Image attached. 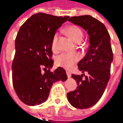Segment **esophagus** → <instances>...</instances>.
I'll return each mask as SVG.
<instances>
[{
  "mask_svg": "<svg viewBox=\"0 0 123 123\" xmlns=\"http://www.w3.org/2000/svg\"><path fill=\"white\" fill-rule=\"evenodd\" d=\"M66 75H67L68 77H71V72H69V71H66Z\"/></svg>",
  "mask_w": 123,
  "mask_h": 123,
  "instance_id": "obj_1",
  "label": "esophagus"
}]
</instances>
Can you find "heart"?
<instances>
[{
  "mask_svg": "<svg viewBox=\"0 0 123 123\" xmlns=\"http://www.w3.org/2000/svg\"><path fill=\"white\" fill-rule=\"evenodd\" d=\"M67 33L75 41L79 43L82 40V30L76 25H71L66 29ZM51 48L53 51H57L59 49V34L55 33L53 35L51 41ZM80 59L79 55L75 52H63L58 55L56 58V64L59 66L66 69H71L78 62Z\"/></svg>",
  "mask_w": 123,
  "mask_h": 123,
  "instance_id": "1",
  "label": "heart"
}]
</instances>
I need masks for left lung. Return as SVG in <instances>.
Masks as SVG:
<instances>
[{
    "mask_svg": "<svg viewBox=\"0 0 123 123\" xmlns=\"http://www.w3.org/2000/svg\"><path fill=\"white\" fill-rule=\"evenodd\" d=\"M71 23L84 28L89 34L90 46L85 57L78 62L81 75L73 74L77 89L67 93L68 100L77 109H88L101 98L110 78L113 52L110 35L105 25L91 16H73ZM84 72H87L86 76Z\"/></svg>",
    "mask_w": 123,
    "mask_h": 123,
    "instance_id": "left-lung-1",
    "label": "left lung"
}]
</instances>
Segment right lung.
I'll use <instances>...</instances> for the list:
<instances>
[{"label": "right lung", "mask_w": 123, "mask_h": 123, "mask_svg": "<svg viewBox=\"0 0 123 123\" xmlns=\"http://www.w3.org/2000/svg\"><path fill=\"white\" fill-rule=\"evenodd\" d=\"M69 16L37 13L20 28L15 39L12 62V83L16 93L24 104L38 105L46 101L53 83L67 80L65 70L53 65L51 41Z\"/></svg>", "instance_id": "obj_1"}]
</instances>
